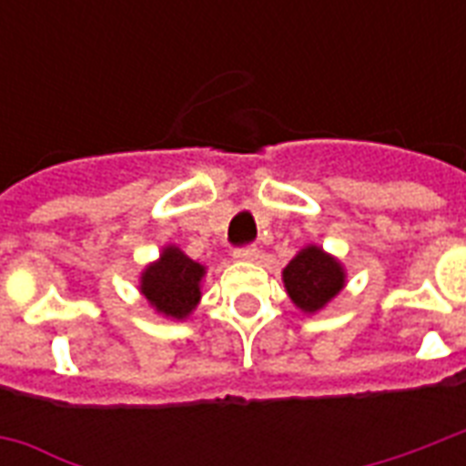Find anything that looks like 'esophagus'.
I'll return each mask as SVG.
<instances>
[{
  "label": "esophagus",
  "mask_w": 466,
  "mask_h": 466,
  "mask_svg": "<svg viewBox=\"0 0 466 466\" xmlns=\"http://www.w3.org/2000/svg\"><path fill=\"white\" fill-rule=\"evenodd\" d=\"M261 256V251L256 248V244H244V247L234 248V258L237 261H256Z\"/></svg>",
  "instance_id": "esophagus-1"
}]
</instances>
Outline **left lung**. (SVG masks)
<instances>
[{"label": "left lung", "mask_w": 466, "mask_h": 466, "mask_svg": "<svg viewBox=\"0 0 466 466\" xmlns=\"http://www.w3.org/2000/svg\"><path fill=\"white\" fill-rule=\"evenodd\" d=\"M292 302L305 311H317L343 288V268L319 247L302 248L283 270Z\"/></svg>", "instance_id": "obj_1"}]
</instances>
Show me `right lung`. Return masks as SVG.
I'll use <instances>...</instances> for the list:
<instances>
[{
  "mask_svg": "<svg viewBox=\"0 0 466 466\" xmlns=\"http://www.w3.org/2000/svg\"><path fill=\"white\" fill-rule=\"evenodd\" d=\"M205 268L190 261L176 247L164 248L157 263L142 273V295L157 311L167 317L183 319L200 299V278Z\"/></svg>",
  "mask_w": 466,
  "mask_h": 466,
  "instance_id": "obj_1",
  "label": "right lung"
}]
</instances>
